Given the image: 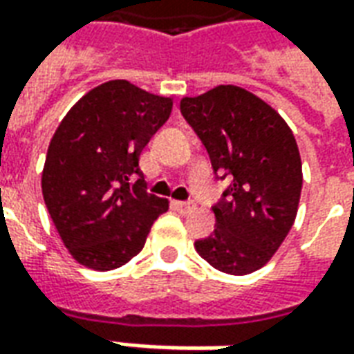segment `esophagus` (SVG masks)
<instances>
[{
	"mask_svg": "<svg viewBox=\"0 0 354 354\" xmlns=\"http://www.w3.org/2000/svg\"><path fill=\"white\" fill-rule=\"evenodd\" d=\"M176 207L182 210V212H192L193 208H195V203L193 201H178Z\"/></svg>",
	"mask_w": 354,
	"mask_h": 354,
	"instance_id": "esophagus-1",
	"label": "esophagus"
}]
</instances>
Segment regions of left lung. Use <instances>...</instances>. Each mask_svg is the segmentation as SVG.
Returning <instances> with one entry per match:
<instances>
[{
    "mask_svg": "<svg viewBox=\"0 0 354 354\" xmlns=\"http://www.w3.org/2000/svg\"><path fill=\"white\" fill-rule=\"evenodd\" d=\"M180 111L207 147L216 178L230 182L212 207V235L195 248L223 273L258 271L296 220L304 184L296 138L269 104L235 85L182 98Z\"/></svg>",
    "mask_w": 354,
    "mask_h": 354,
    "instance_id": "1",
    "label": "left lung"
}]
</instances>
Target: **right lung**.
Wrapping results in <instances>:
<instances>
[{
  "label": "right lung",
  "instance_id": "right-lung-1",
  "mask_svg": "<svg viewBox=\"0 0 354 354\" xmlns=\"http://www.w3.org/2000/svg\"><path fill=\"white\" fill-rule=\"evenodd\" d=\"M170 111V98L115 80L88 91L58 124L43 167V199L81 266H124L169 210V201L146 192L138 161Z\"/></svg>",
  "mask_w": 354,
  "mask_h": 354
}]
</instances>
